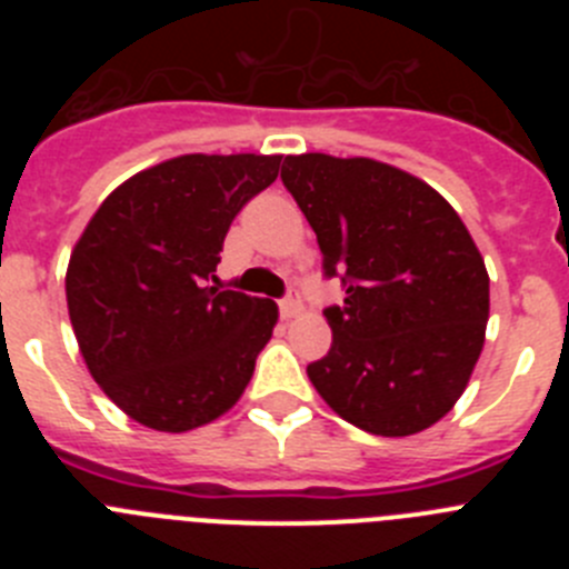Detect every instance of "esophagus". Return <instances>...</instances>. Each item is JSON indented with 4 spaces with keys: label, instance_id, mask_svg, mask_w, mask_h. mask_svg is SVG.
<instances>
[{
    "label": "esophagus",
    "instance_id": "obj_1",
    "mask_svg": "<svg viewBox=\"0 0 569 569\" xmlns=\"http://www.w3.org/2000/svg\"><path fill=\"white\" fill-rule=\"evenodd\" d=\"M279 313H281V319H284V321L296 319V316L301 313V299H299V293H296V290H290L288 299L279 301Z\"/></svg>",
    "mask_w": 569,
    "mask_h": 569
}]
</instances>
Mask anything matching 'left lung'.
Masks as SVG:
<instances>
[{
	"mask_svg": "<svg viewBox=\"0 0 569 569\" xmlns=\"http://www.w3.org/2000/svg\"><path fill=\"white\" fill-rule=\"evenodd\" d=\"M281 182L319 239L345 305L308 376L333 413L373 436L433 427L485 347L490 276L470 230L419 176L367 156H288Z\"/></svg>",
	"mask_w": 569,
	"mask_h": 569,
	"instance_id": "8db88e82",
	"label": "left lung"
}]
</instances>
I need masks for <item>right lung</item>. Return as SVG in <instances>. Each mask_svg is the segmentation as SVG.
<instances>
[{
    "label": "right lung",
    "mask_w": 569,
    "mask_h": 569,
    "mask_svg": "<svg viewBox=\"0 0 569 569\" xmlns=\"http://www.w3.org/2000/svg\"><path fill=\"white\" fill-rule=\"evenodd\" d=\"M281 156L188 153L130 176L90 216L64 293L90 376L122 413L188 433L241 399L279 308L208 288L230 222Z\"/></svg>",
    "instance_id": "obj_1"
}]
</instances>
